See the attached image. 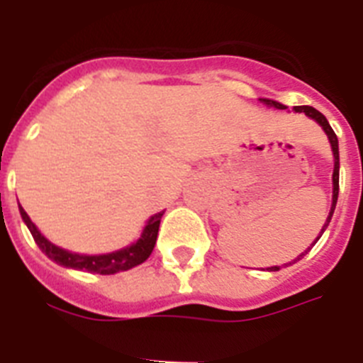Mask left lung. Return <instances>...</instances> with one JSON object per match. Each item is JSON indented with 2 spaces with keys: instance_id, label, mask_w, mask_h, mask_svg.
<instances>
[{
  "instance_id": "8db88e82",
  "label": "left lung",
  "mask_w": 363,
  "mask_h": 363,
  "mask_svg": "<svg viewBox=\"0 0 363 363\" xmlns=\"http://www.w3.org/2000/svg\"><path fill=\"white\" fill-rule=\"evenodd\" d=\"M259 101H262V104H265V105H269V107L285 108V105L278 104V101H272V99L262 98V99H259ZM294 111H296V112H306L307 116L313 118V120H316L320 125H322L323 130H325V134H327V136H329V142H331L333 154H335V172H333V205H331V213H329V216H327L325 225H323V229H322V233H323V230H325V227L329 225V221H331L333 213H335V207H336V200H338V187H340V185H338V184H340V182H338V172H340L338 138H336L335 130L331 129V125H329V121H327V118L323 116V114H322V112H320V111H316V108L309 107V105H300V107H294ZM320 236H322V234H320ZM320 236H318V238H320ZM318 238H316V242H318ZM316 242H314V243H316ZM314 243H313V245H314ZM301 256H303V255H301ZM301 256H300V258H301ZM300 258H298V259H300ZM278 269H280V267H271V271H278Z\"/></svg>"
}]
</instances>
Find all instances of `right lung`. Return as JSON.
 <instances>
[{"instance_id":"add662e5","label":"right lung","mask_w":363,"mask_h":363,"mask_svg":"<svg viewBox=\"0 0 363 363\" xmlns=\"http://www.w3.org/2000/svg\"><path fill=\"white\" fill-rule=\"evenodd\" d=\"M19 213H21V218H23V221L27 223L34 242L38 243V247H40L41 251L49 256L50 259H54L56 264L63 265V267L79 269V271L96 272V274H116V272L127 271V269H133L136 267V265L143 264V262L150 256V252H152L154 243H156V238H158L160 221H162L163 216V211L158 214H154V216L147 221L145 229H143L142 233V238L138 240L136 243H133L130 247H127V249L111 252V255L83 256L74 255V252H69L65 251V249H60V247L52 245L45 236H41V233L36 229V225L32 223L28 214L23 211V207H19Z\"/></svg>"}]
</instances>
